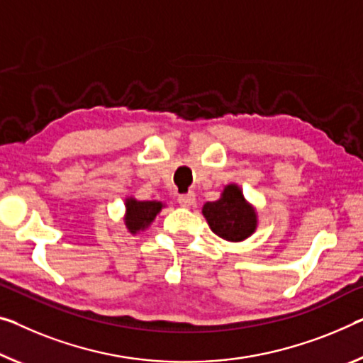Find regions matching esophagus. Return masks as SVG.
<instances>
[{
  "label": "esophagus",
  "instance_id": "esophagus-1",
  "mask_svg": "<svg viewBox=\"0 0 363 363\" xmlns=\"http://www.w3.org/2000/svg\"><path fill=\"white\" fill-rule=\"evenodd\" d=\"M193 203H194V193L191 191L178 196V204L183 206V208H189V206H193Z\"/></svg>",
  "mask_w": 363,
  "mask_h": 363
}]
</instances>
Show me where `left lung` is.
<instances>
[{"label": "left lung", "instance_id": "left-lung-1", "mask_svg": "<svg viewBox=\"0 0 363 363\" xmlns=\"http://www.w3.org/2000/svg\"><path fill=\"white\" fill-rule=\"evenodd\" d=\"M203 216L216 235L228 242H242L256 228V213L237 185H227L220 199L203 206Z\"/></svg>", "mask_w": 363, "mask_h": 363}]
</instances>
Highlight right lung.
I'll use <instances>...</instances> for the list:
<instances>
[{
    "mask_svg": "<svg viewBox=\"0 0 363 363\" xmlns=\"http://www.w3.org/2000/svg\"><path fill=\"white\" fill-rule=\"evenodd\" d=\"M162 209V203L157 201H136L130 198L126 201V227L131 233L144 230L155 216Z\"/></svg>",
    "mask_w": 363,
    "mask_h": 363,
    "instance_id": "right-lung-1",
    "label": "right lung"
}]
</instances>
